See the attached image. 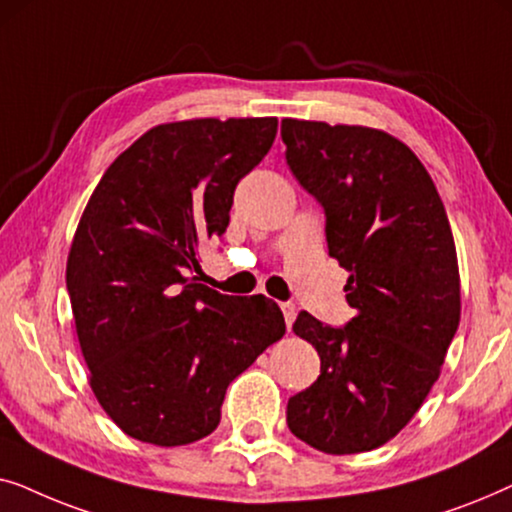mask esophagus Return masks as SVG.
I'll list each match as a JSON object with an SVG mask.
<instances>
[{"mask_svg":"<svg viewBox=\"0 0 512 512\" xmlns=\"http://www.w3.org/2000/svg\"><path fill=\"white\" fill-rule=\"evenodd\" d=\"M279 307H282V314H284L286 328H289V331H291V324H293V319H296V305H293V303H282V305H279Z\"/></svg>","mask_w":512,"mask_h":512,"instance_id":"esophagus-1","label":"esophagus"}]
</instances>
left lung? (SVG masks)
Instances as JSON below:
<instances>
[{
  "label": "left lung",
  "instance_id": "obj_1",
  "mask_svg": "<svg viewBox=\"0 0 512 512\" xmlns=\"http://www.w3.org/2000/svg\"><path fill=\"white\" fill-rule=\"evenodd\" d=\"M286 163L326 214L349 270L347 326L300 312L321 375L289 398L291 433L326 454L375 450L422 408L459 328L457 249L436 184L403 142L363 125L284 118Z\"/></svg>",
  "mask_w": 512,
  "mask_h": 512
}]
</instances>
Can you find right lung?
I'll return each instance as SVG.
<instances>
[{
    "mask_svg": "<svg viewBox=\"0 0 512 512\" xmlns=\"http://www.w3.org/2000/svg\"><path fill=\"white\" fill-rule=\"evenodd\" d=\"M277 118L163 123L90 195L67 291L90 389L118 429L177 447L221 422L228 384L286 331L265 296L200 284L198 249L226 233L235 186L265 158Z\"/></svg>",
    "mask_w": 512,
    "mask_h": 512,
    "instance_id": "right-lung-1",
    "label": "right lung"
}]
</instances>
